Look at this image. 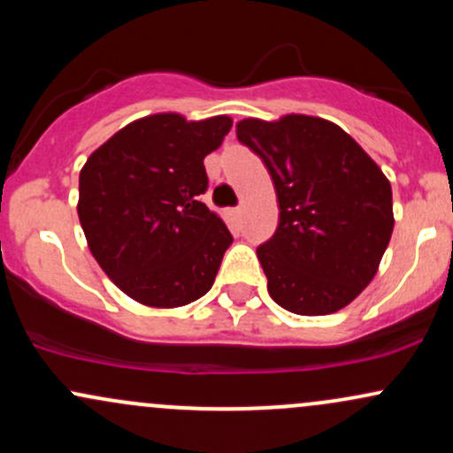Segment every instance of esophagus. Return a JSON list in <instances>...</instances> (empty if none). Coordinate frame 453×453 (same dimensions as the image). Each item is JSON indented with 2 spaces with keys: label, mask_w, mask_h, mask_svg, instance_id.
I'll return each mask as SVG.
<instances>
[{
  "label": "esophagus",
  "mask_w": 453,
  "mask_h": 453,
  "mask_svg": "<svg viewBox=\"0 0 453 453\" xmlns=\"http://www.w3.org/2000/svg\"><path fill=\"white\" fill-rule=\"evenodd\" d=\"M230 215H232V219L238 223V221L242 219V209H241V206H236V209H232V211H230Z\"/></svg>",
  "instance_id": "esophagus-1"
}]
</instances>
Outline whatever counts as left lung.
<instances>
[{"label":"left lung","mask_w":453,"mask_h":453,"mask_svg":"<svg viewBox=\"0 0 453 453\" xmlns=\"http://www.w3.org/2000/svg\"><path fill=\"white\" fill-rule=\"evenodd\" d=\"M236 136L268 168L279 226L257 247L270 298L327 315L375 277L394 230L392 187L360 144L326 119H244Z\"/></svg>","instance_id":"obj_1"}]
</instances>
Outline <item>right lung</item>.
I'll use <instances>...</instances> for the list:
<instances>
[{
	"instance_id": "add662e5",
	"label": "right lung",
	"mask_w": 453,
	"mask_h": 453,
	"mask_svg": "<svg viewBox=\"0 0 453 453\" xmlns=\"http://www.w3.org/2000/svg\"><path fill=\"white\" fill-rule=\"evenodd\" d=\"M230 117L138 119L104 142L78 179V219L93 257L121 292L173 309L212 288L232 234L202 202L204 157Z\"/></svg>"
}]
</instances>
